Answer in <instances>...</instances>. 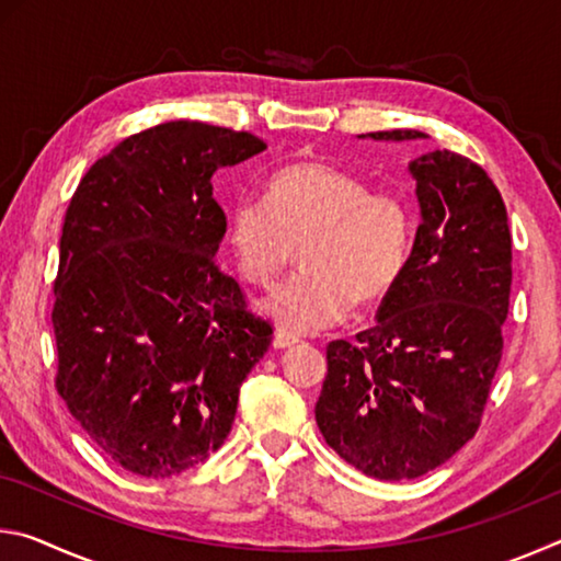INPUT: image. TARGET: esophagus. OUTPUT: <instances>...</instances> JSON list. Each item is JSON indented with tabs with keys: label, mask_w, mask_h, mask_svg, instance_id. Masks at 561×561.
Instances as JSON below:
<instances>
[{
	"label": "esophagus",
	"mask_w": 561,
	"mask_h": 561,
	"mask_svg": "<svg viewBox=\"0 0 561 561\" xmlns=\"http://www.w3.org/2000/svg\"><path fill=\"white\" fill-rule=\"evenodd\" d=\"M294 344H299V336L289 334V331H277V334L272 336V346L274 348H289Z\"/></svg>",
	"instance_id": "obj_1"
}]
</instances>
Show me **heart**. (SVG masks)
Returning <instances> with one entry per match:
<instances>
[{
  "label": "heart",
  "mask_w": 561,
  "mask_h": 561,
  "mask_svg": "<svg viewBox=\"0 0 561 561\" xmlns=\"http://www.w3.org/2000/svg\"><path fill=\"white\" fill-rule=\"evenodd\" d=\"M413 215L405 197L371 190L351 170L301 160L279 168L267 201L242 197L227 213V244L242 277H279L301 242V272L279 284L264 311L289 331L339 324L354 304L381 299L403 274Z\"/></svg>",
  "instance_id": "obj_1"
}]
</instances>
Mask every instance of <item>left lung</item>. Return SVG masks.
<instances>
[{"instance_id":"1","label":"left lung","mask_w":561,"mask_h":561,"mask_svg":"<svg viewBox=\"0 0 561 561\" xmlns=\"http://www.w3.org/2000/svg\"><path fill=\"white\" fill-rule=\"evenodd\" d=\"M408 170L421 203L411 257L376 327L327 346L314 408L329 448L376 480L421 478L478 433L510 309L512 234L495 183L453 150H431Z\"/></svg>"}]
</instances>
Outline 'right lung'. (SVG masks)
I'll return each mask as SVG.
<instances>
[{
	"instance_id": "1",
	"label": "right lung",
	"mask_w": 561,
	"mask_h": 561,
	"mask_svg": "<svg viewBox=\"0 0 561 561\" xmlns=\"http://www.w3.org/2000/svg\"><path fill=\"white\" fill-rule=\"evenodd\" d=\"M247 130L170 121L81 178L54 282L56 391L89 438L140 478H170L225 443L272 324L215 254L227 217L213 173L262 153Z\"/></svg>"
}]
</instances>
